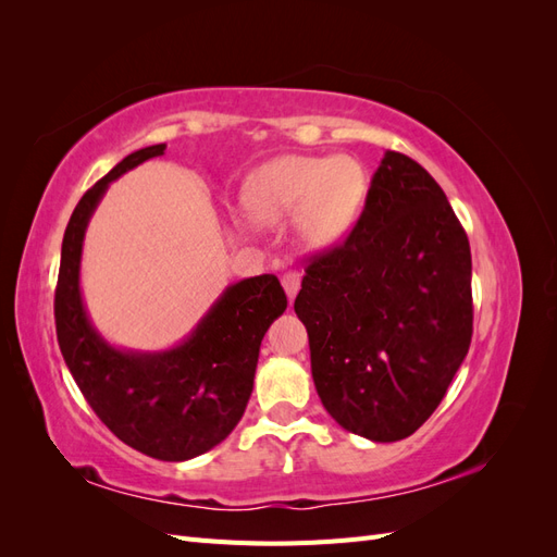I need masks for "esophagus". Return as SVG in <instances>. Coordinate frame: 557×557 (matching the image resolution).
<instances>
[{
	"instance_id": "34e87169",
	"label": "esophagus",
	"mask_w": 557,
	"mask_h": 557,
	"mask_svg": "<svg viewBox=\"0 0 557 557\" xmlns=\"http://www.w3.org/2000/svg\"><path fill=\"white\" fill-rule=\"evenodd\" d=\"M281 285H283L285 295H288V301H293L295 295L299 293V285H301L299 274H297V272H285V274L281 276Z\"/></svg>"
}]
</instances>
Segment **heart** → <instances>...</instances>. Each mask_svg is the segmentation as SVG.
<instances>
[{"label": "heart", "instance_id": "b5f03b06", "mask_svg": "<svg viewBox=\"0 0 557 557\" xmlns=\"http://www.w3.org/2000/svg\"><path fill=\"white\" fill-rule=\"evenodd\" d=\"M367 195V174L350 158L288 156L269 162L246 181L244 205L260 225L297 218L309 248H327L346 237Z\"/></svg>", "mask_w": 557, "mask_h": 557}]
</instances>
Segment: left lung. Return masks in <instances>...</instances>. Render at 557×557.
<instances>
[{"label":"left lung","instance_id":"1","mask_svg":"<svg viewBox=\"0 0 557 557\" xmlns=\"http://www.w3.org/2000/svg\"><path fill=\"white\" fill-rule=\"evenodd\" d=\"M295 313L344 430L399 442L440 407L471 344V252L416 160L385 150L356 230L307 267Z\"/></svg>","mask_w":557,"mask_h":557}]
</instances>
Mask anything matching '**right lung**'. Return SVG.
I'll return each mask as SVG.
<instances>
[{
    "mask_svg": "<svg viewBox=\"0 0 557 557\" xmlns=\"http://www.w3.org/2000/svg\"><path fill=\"white\" fill-rule=\"evenodd\" d=\"M166 144L134 150L81 197L62 239L55 327L62 358L99 420L148 458L183 462L237 428L252 393L260 344L288 307L274 274L227 285L193 332L172 348L134 350L107 342L81 293L86 230L109 185Z\"/></svg>",
    "mask_w": 557,
    "mask_h": 557,
    "instance_id": "1",
    "label": "right lung"
}]
</instances>
